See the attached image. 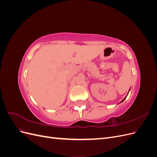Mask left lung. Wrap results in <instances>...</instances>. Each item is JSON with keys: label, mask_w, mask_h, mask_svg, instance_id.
<instances>
[{"label": "left lung", "mask_w": 157, "mask_h": 157, "mask_svg": "<svg viewBox=\"0 0 157 157\" xmlns=\"http://www.w3.org/2000/svg\"><path fill=\"white\" fill-rule=\"evenodd\" d=\"M124 98V99H122V101H121V102H122L123 101H124V99H125V98Z\"/></svg>", "instance_id": "1"}]
</instances>
